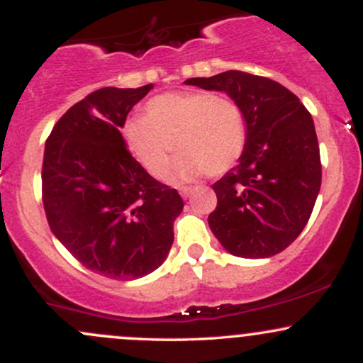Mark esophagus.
<instances>
[{"mask_svg": "<svg viewBox=\"0 0 363 363\" xmlns=\"http://www.w3.org/2000/svg\"><path fill=\"white\" fill-rule=\"evenodd\" d=\"M193 191H194V187L186 186V187H181V189H179V193H181L182 198H189V196L193 194Z\"/></svg>", "mask_w": 363, "mask_h": 363, "instance_id": "34e87169", "label": "esophagus"}]
</instances>
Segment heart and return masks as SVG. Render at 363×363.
I'll list each match as a JSON object with an SVG mask.
<instances>
[{
  "mask_svg": "<svg viewBox=\"0 0 363 363\" xmlns=\"http://www.w3.org/2000/svg\"><path fill=\"white\" fill-rule=\"evenodd\" d=\"M129 152L152 177L167 172L174 148V181H194L208 172L222 176L242 157L247 138L242 107L210 91L164 94L147 104V118L123 126Z\"/></svg>",
  "mask_w": 363,
  "mask_h": 363,
  "instance_id": "heart-1",
  "label": "heart"
}]
</instances>
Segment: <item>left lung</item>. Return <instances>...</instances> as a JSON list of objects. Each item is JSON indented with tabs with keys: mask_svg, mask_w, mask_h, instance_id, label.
<instances>
[{
	"mask_svg": "<svg viewBox=\"0 0 363 363\" xmlns=\"http://www.w3.org/2000/svg\"><path fill=\"white\" fill-rule=\"evenodd\" d=\"M184 83L225 91L245 116L242 157L211 186L218 199L208 216L211 232L234 256L261 259L281 252L309 222L320 189L309 111L278 82L235 69Z\"/></svg>",
	"mask_w": 363,
	"mask_h": 363,
	"instance_id": "8db88e82",
	"label": "left lung"
}]
</instances>
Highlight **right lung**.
I'll return each mask as SVG.
<instances>
[{"instance_id":"add662e5","label":"right lung","mask_w":363,"mask_h":363,"mask_svg":"<svg viewBox=\"0 0 363 363\" xmlns=\"http://www.w3.org/2000/svg\"><path fill=\"white\" fill-rule=\"evenodd\" d=\"M153 85L95 90L65 112L45 141L43 201L56 239L85 268L114 280L155 272L184 201L129 153L121 129Z\"/></svg>"}]
</instances>
